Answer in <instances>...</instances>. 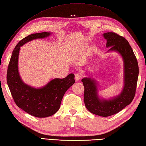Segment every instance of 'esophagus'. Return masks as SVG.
Listing matches in <instances>:
<instances>
[{
  "label": "esophagus",
  "mask_w": 146,
  "mask_h": 146,
  "mask_svg": "<svg viewBox=\"0 0 146 146\" xmlns=\"http://www.w3.org/2000/svg\"><path fill=\"white\" fill-rule=\"evenodd\" d=\"M81 75L80 74H79V73H77V74H76V75H75V79L76 80H80V78H81Z\"/></svg>",
  "instance_id": "34e87169"
}]
</instances>
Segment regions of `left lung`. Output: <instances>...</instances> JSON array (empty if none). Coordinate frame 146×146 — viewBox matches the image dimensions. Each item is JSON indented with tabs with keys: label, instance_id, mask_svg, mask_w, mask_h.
Wrapping results in <instances>:
<instances>
[{
	"label": "left lung",
	"instance_id": "left-lung-1",
	"mask_svg": "<svg viewBox=\"0 0 146 146\" xmlns=\"http://www.w3.org/2000/svg\"><path fill=\"white\" fill-rule=\"evenodd\" d=\"M106 40L107 51L118 52L123 61L124 85L118 95L105 99L99 96L97 81L89 75L83 78L84 103L87 109L96 115L106 117L115 115L122 110L133 101L136 92L139 75L138 63L134 53L124 37L113 32L103 34Z\"/></svg>",
	"mask_w": 146,
	"mask_h": 146
}]
</instances>
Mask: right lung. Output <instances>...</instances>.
I'll return each mask as SVG.
<instances>
[{"label":"right lung","mask_w":146,"mask_h":146,"mask_svg":"<svg viewBox=\"0 0 146 146\" xmlns=\"http://www.w3.org/2000/svg\"><path fill=\"white\" fill-rule=\"evenodd\" d=\"M50 32L31 34L17 44L12 52L8 66L7 82L14 102L28 114L38 118L50 116L58 111L63 96L75 83L74 74H70L64 79H54L44 86L35 88L25 84L19 71V56L20 47L36 39L49 37Z\"/></svg>","instance_id":"right-lung-1"}]
</instances>
